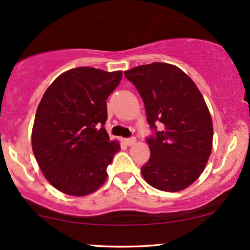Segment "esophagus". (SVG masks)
Wrapping results in <instances>:
<instances>
[{
    "instance_id": "1",
    "label": "esophagus",
    "mask_w": 250,
    "mask_h": 250,
    "mask_svg": "<svg viewBox=\"0 0 250 250\" xmlns=\"http://www.w3.org/2000/svg\"><path fill=\"white\" fill-rule=\"evenodd\" d=\"M123 142H125V144L127 145V146H133V145L135 144V142H136V139H135V138H131V139H125V140H123Z\"/></svg>"
}]
</instances>
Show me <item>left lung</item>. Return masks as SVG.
Returning <instances> with one entry per match:
<instances>
[{
  "label": "left lung",
  "instance_id": "left-lung-1",
  "mask_svg": "<svg viewBox=\"0 0 250 250\" xmlns=\"http://www.w3.org/2000/svg\"><path fill=\"white\" fill-rule=\"evenodd\" d=\"M135 85L150 128L160 131L147 140L149 160L142 166L144 179L158 190L178 192L203 173L212 150L213 125L204 97L179 67L152 62L125 71Z\"/></svg>",
  "mask_w": 250,
  "mask_h": 250
}]
</instances>
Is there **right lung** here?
<instances>
[{
    "instance_id": "1",
    "label": "right lung",
    "mask_w": 250,
    "mask_h": 250,
    "mask_svg": "<svg viewBox=\"0 0 250 250\" xmlns=\"http://www.w3.org/2000/svg\"><path fill=\"white\" fill-rule=\"evenodd\" d=\"M122 71L76 67L57 77L43 94L32 130V148L43 177L68 196L83 197L103 185L120 150L104 125L106 100Z\"/></svg>"
}]
</instances>
